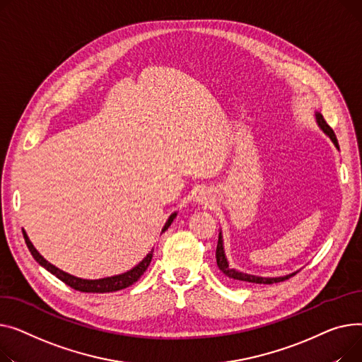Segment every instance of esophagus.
I'll list each match as a JSON object with an SVG mask.
<instances>
[{
	"label": "esophagus",
	"instance_id": "obj_1",
	"mask_svg": "<svg viewBox=\"0 0 362 362\" xmlns=\"http://www.w3.org/2000/svg\"><path fill=\"white\" fill-rule=\"evenodd\" d=\"M197 200H199V202H202V203H203V202H204V200H206V199H204V197H203V194H202V193H200V196H199V197H197Z\"/></svg>",
	"mask_w": 362,
	"mask_h": 362
}]
</instances>
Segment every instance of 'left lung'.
I'll list each match as a JSON object with an SVG mask.
<instances>
[{
	"label": "left lung",
	"instance_id": "1",
	"mask_svg": "<svg viewBox=\"0 0 362 362\" xmlns=\"http://www.w3.org/2000/svg\"><path fill=\"white\" fill-rule=\"evenodd\" d=\"M317 117V122L318 125L322 127V130L332 139V141L334 143V146L339 148V143H337V139H336V134L332 130V127L326 122V119L323 118V115L320 112L315 114ZM216 263H218V267L221 269V272L228 276L229 279H233V281H241V282H250V284H263V285H270V284H278V282H284L289 278H292V276H295V273H291V274H286L284 276V278H259V276H254V274H247V273H243V272H238L235 269H232L229 264H228V260L225 257V251H223V244H222V233H219V240H218V247H216Z\"/></svg>",
	"mask_w": 362,
	"mask_h": 362
}]
</instances>
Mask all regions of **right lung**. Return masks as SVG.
<instances>
[{
	"label": "right lung",
	"instance_id": "1",
	"mask_svg": "<svg viewBox=\"0 0 362 362\" xmlns=\"http://www.w3.org/2000/svg\"><path fill=\"white\" fill-rule=\"evenodd\" d=\"M177 216V214L171 215L168 219V222L165 223L162 232H165L169 226H171L174 218ZM23 237H25V241H26V245L29 248V251L32 252L33 259L42 266L45 267L48 272H51L54 276H57V278L59 281H62L66 285L71 286L73 289L76 291H80V292H93V293H105V292H115V291H119V289H124V288H129L130 285H133L134 282H137L141 274L147 270L148 264H151L152 262V257H153V250L147 254V256L134 267L132 269L130 272H125L122 274H118V276H112V278H105V279H98V281H88V279H80V278H76V276H71L66 272L59 270L58 267H55L54 264H51L49 262H47L44 257L40 256V254L37 252V250L33 247V244L29 241L26 232L23 230Z\"/></svg>",
	"mask_w": 362,
	"mask_h": 362
}]
</instances>
